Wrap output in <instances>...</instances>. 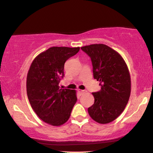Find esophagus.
Wrapping results in <instances>:
<instances>
[{
  "label": "esophagus",
  "mask_w": 153,
  "mask_h": 153,
  "mask_svg": "<svg viewBox=\"0 0 153 153\" xmlns=\"http://www.w3.org/2000/svg\"><path fill=\"white\" fill-rule=\"evenodd\" d=\"M78 92L80 93V94H85V91H84V90H80V89H79V90H78Z\"/></svg>",
  "instance_id": "esophagus-1"
}]
</instances>
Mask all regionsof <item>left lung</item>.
<instances>
[{
    "label": "left lung",
    "mask_w": 153,
    "mask_h": 153,
    "mask_svg": "<svg viewBox=\"0 0 153 153\" xmlns=\"http://www.w3.org/2000/svg\"><path fill=\"white\" fill-rule=\"evenodd\" d=\"M91 57L94 78L101 91L92 93L94 103L88 108L90 117L99 124L113 122L125 108L131 93V78L123 57L103 44L81 47Z\"/></svg>",
    "instance_id": "1"
}]
</instances>
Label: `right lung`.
Masks as SVG:
<instances>
[{"instance_id":"add662e5","label":"right lung","mask_w":153,"mask_h":153,"mask_svg":"<svg viewBox=\"0 0 153 153\" xmlns=\"http://www.w3.org/2000/svg\"><path fill=\"white\" fill-rule=\"evenodd\" d=\"M80 47H52L38 54L26 77V93L31 108L43 122L61 126L71 117L77 101L76 91L59 88L67 59Z\"/></svg>"}]
</instances>
